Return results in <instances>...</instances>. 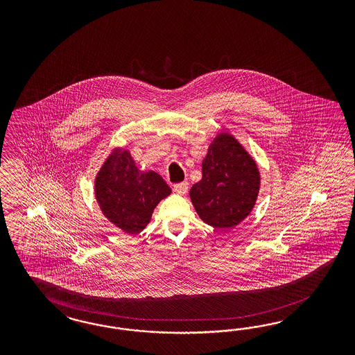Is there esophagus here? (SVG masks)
I'll return each mask as SVG.
<instances>
[{"instance_id":"34e87169","label":"esophagus","mask_w":355,"mask_h":355,"mask_svg":"<svg viewBox=\"0 0 355 355\" xmlns=\"http://www.w3.org/2000/svg\"><path fill=\"white\" fill-rule=\"evenodd\" d=\"M187 190H189V183L187 182H181L174 184V191L177 193H180V195H184V193H187Z\"/></svg>"}]
</instances>
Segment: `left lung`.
Here are the masks:
<instances>
[{"mask_svg":"<svg viewBox=\"0 0 355 355\" xmlns=\"http://www.w3.org/2000/svg\"><path fill=\"white\" fill-rule=\"evenodd\" d=\"M202 180L190 190L195 211L205 224L233 227L252 211L260 187L257 162L236 138L223 132L211 143Z\"/></svg>","mask_w":355,"mask_h":355,"instance_id":"obj_1","label":"left lung"}]
</instances>
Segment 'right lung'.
Wrapping results in <instances>:
<instances>
[{
	"label": "right lung",
	"instance_id": "1",
	"mask_svg": "<svg viewBox=\"0 0 355 355\" xmlns=\"http://www.w3.org/2000/svg\"><path fill=\"white\" fill-rule=\"evenodd\" d=\"M172 190L156 172H141L128 150H113L95 181L100 209L128 234H138L150 221L155 207Z\"/></svg>",
	"mask_w": 355,
	"mask_h": 355
}]
</instances>
